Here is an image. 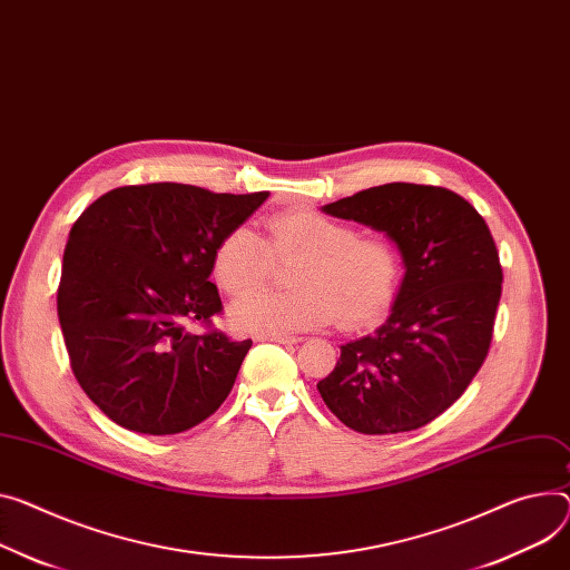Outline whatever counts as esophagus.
Wrapping results in <instances>:
<instances>
[{
    "label": "esophagus",
    "mask_w": 570,
    "mask_h": 570,
    "mask_svg": "<svg viewBox=\"0 0 570 570\" xmlns=\"http://www.w3.org/2000/svg\"><path fill=\"white\" fill-rule=\"evenodd\" d=\"M257 340H272L278 344H298L301 342L298 335H287V333H265V335H257Z\"/></svg>",
    "instance_id": "obj_1"
}]
</instances>
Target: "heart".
<instances>
[{
    "instance_id": "heart-1",
    "label": "heart",
    "mask_w": 570,
    "mask_h": 570,
    "mask_svg": "<svg viewBox=\"0 0 570 570\" xmlns=\"http://www.w3.org/2000/svg\"><path fill=\"white\" fill-rule=\"evenodd\" d=\"M265 230L262 239L246 226L233 228L212 255L216 285L242 296L230 311L237 328L308 331L335 317L342 328H365L395 303L404 259L390 237L361 235L358 226L315 209L278 212L267 218ZM274 258L297 259L291 275L295 289L255 293L268 282Z\"/></svg>"
}]
</instances>
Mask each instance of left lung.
Instances as JSON below:
<instances>
[{
  "instance_id": "left-lung-1",
  "label": "left lung",
  "mask_w": 570,
  "mask_h": 570,
  "mask_svg": "<svg viewBox=\"0 0 570 570\" xmlns=\"http://www.w3.org/2000/svg\"><path fill=\"white\" fill-rule=\"evenodd\" d=\"M400 246L404 281L387 322L340 346L317 383L348 429L413 431L448 411L484 365L502 294V265L481 214L459 194L390 183L324 205Z\"/></svg>"
}]
</instances>
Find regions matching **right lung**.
Segmentation results:
<instances>
[{
    "label": "right lung",
    "instance_id": "add662e5",
    "mask_svg": "<svg viewBox=\"0 0 570 570\" xmlns=\"http://www.w3.org/2000/svg\"><path fill=\"white\" fill-rule=\"evenodd\" d=\"M267 196L153 183L111 189L79 214L57 311L72 374L109 420L168 435L224 404L253 342L212 326L224 311L212 255Z\"/></svg>",
    "mask_w": 570,
    "mask_h": 570
}]
</instances>
